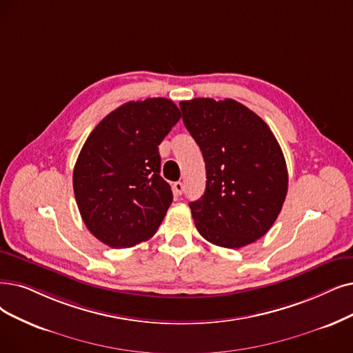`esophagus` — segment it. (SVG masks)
<instances>
[{
  "instance_id": "1",
  "label": "esophagus",
  "mask_w": 353,
  "mask_h": 353,
  "mask_svg": "<svg viewBox=\"0 0 353 353\" xmlns=\"http://www.w3.org/2000/svg\"><path fill=\"white\" fill-rule=\"evenodd\" d=\"M172 188H174L175 194H178V195H181L182 192H184V184H182V182H181V181H176V182H174V185H172Z\"/></svg>"
}]
</instances>
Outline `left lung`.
<instances>
[{"mask_svg":"<svg viewBox=\"0 0 353 353\" xmlns=\"http://www.w3.org/2000/svg\"><path fill=\"white\" fill-rule=\"evenodd\" d=\"M179 107L205 162L204 195L190 203L196 230L221 248L256 242L276 220L288 190L285 158L274 133L230 98H194Z\"/></svg>","mask_w":353,"mask_h":353,"instance_id":"1","label":"left lung"}]
</instances>
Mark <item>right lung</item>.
<instances>
[{"label": "right lung", "instance_id": "right-lung-1", "mask_svg": "<svg viewBox=\"0 0 353 353\" xmlns=\"http://www.w3.org/2000/svg\"><path fill=\"white\" fill-rule=\"evenodd\" d=\"M181 119L168 98L130 101L105 116L83 143L74 192L87 229L110 248L146 242L172 203L159 145Z\"/></svg>", "mask_w": 353, "mask_h": 353}]
</instances>
